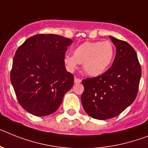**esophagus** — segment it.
<instances>
[{
	"label": "esophagus",
	"mask_w": 148,
	"mask_h": 148,
	"mask_svg": "<svg viewBox=\"0 0 148 148\" xmlns=\"http://www.w3.org/2000/svg\"><path fill=\"white\" fill-rule=\"evenodd\" d=\"M81 82H82V80L80 79H79V78H77V77L74 78V83H76V84L80 83Z\"/></svg>",
	"instance_id": "1"
}]
</instances>
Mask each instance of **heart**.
Instances as JSON below:
<instances>
[{"label": "heart", "instance_id": "1", "mask_svg": "<svg viewBox=\"0 0 148 148\" xmlns=\"http://www.w3.org/2000/svg\"><path fill=\"white\" fill-rule=\"evenodd\" d=\"M115 56V48L110 41L85 42L76 47L73 56L66 54L63 62L69 71L83 64L84 72L91 77H99L110 69Z\"/></svg>", "mask_w": 148, "mask_h": 148}]
</instances>
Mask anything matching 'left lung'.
Wrapping results in <instances>:
<instances>
[{
	"label": "left lung",
	"mask_w": 148,
	"mask_h": 148,
	"mask_svg": "<svg viewBox=\"0 0 148 148\" xmlns=\"http://www.w3.org/2000/svg\"><path fill=\"white\" fill-rule=\"evenodd\" d=\"M116 47L111 68L97 77L83 79V109L89 116L106 120L130 106L138 93L142 69L137 53L127 42L110 36Z\"/></svg>",
	"instance_id": "1"
}]
</instances>
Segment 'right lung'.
<instances>
[{"instance_id":"right-lung-1","label":"right lung","mask_w":148,"mask_h":148,"mask_svg":"<svg viewBox=\"0 0 148 148\" xmlns=\"http://www.w3.org/2000/svg\"><path fill=\"white\" fill-rule=\"evenodd\" d=\"M70 38L55 34H37L27 38L14 56L10 79L19 103L36 116L57 110L74 85V76L63 59Z\"/></svg>"}]
</instances>
